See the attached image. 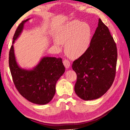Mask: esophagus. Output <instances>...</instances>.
Listing matches in <instances>:
<instances>
[{
	"label": "esophagus",
	"mask_w": 130,
	"mask_h": 130,
	"mask_svg": "<svg viewBox=\"0 0 130 130\" xmlns=\"http://www.w3.org/2000/svg\"><path fill=\"white\" fill-rule=\"evenodd\" d=\"M63 64L66 68H69V67L70 66V62L68 60H66V59H65V60H64L63 61Z\"/></svg>",
	"instance_id": "esophagus-1"
}]
</instances>
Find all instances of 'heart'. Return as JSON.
I'll use <instances>...</instances> for the list:
<instances>
[{
  "instance_id": "1",
  "label": "heart",
  "mask_w": 130,
  "mask_h": 130,
  "mask_svg": "<svg viewBox=\"0 0 130 130\" xmlns=\"http://www.w3.org/2000/svg\"><path fill=\"white\" fill-rule=\"evenodd\" d=\"M92 31L87 23L73 21L63 25L59 30L54 44L59 47L66 43L65 51L68 56L77 58L84 55L88 49Z\"/></svg>"
}]
</instances>
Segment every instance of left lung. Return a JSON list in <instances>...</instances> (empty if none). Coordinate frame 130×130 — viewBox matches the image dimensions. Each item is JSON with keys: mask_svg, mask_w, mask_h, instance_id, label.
<instances>
[{"mask_svg": "<svg viewBox=\"0 0 130 130\" xmlns=\"http://www.w3.org/2000/svg\"><path fill=\"white\" fill-rule=\"evenodd\" d=\"M117 56L114 39L99 19L88 49L72 64L77 75L74 90L78 97L92 100L106 93L115 80Z\"/></svg>", "mask_w": 130, "mask_h": 130, "instance_id": "1", "label": "left lung"}]
</instances>
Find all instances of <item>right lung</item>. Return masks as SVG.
I'll list each match as a JSON object with an SVG mask.
<instances>
[{"mask_svg": "<svg viewBox=\"0 0 130 130\" xmlns=\"http://www.w3.org/2000/svg\"><path fill=\"white\" fill-rule=\"evenodd\" d=\"M26 19L19 25L13 37L9 52V63L15 88L21 95L31 103L45 105L52 100L55 94L57 80L64 73L65 67L61 58L43 57L31 70L22 69L15 60L13 43L23 30Z\"/></svg>", "mask_w": 130, "mask_h": 130, "instance_id": "1", "label": "right lung"}]
</instances>
